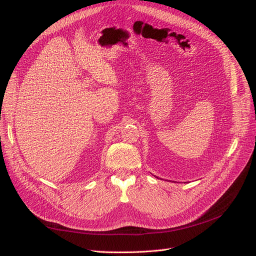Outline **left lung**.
Wrapping results in <instances>:
<instances>
[{
    "mask_svg": "<svg viewBox=\"0 0 256 256\" xmlns=\"http://www.w3.org/2000/svg\"><path fill=\"white\" fill-rule=\"evenodd\" d=\"M157 178H158V177H157Z\"/></svg>",
    "mask_w": 256,
    "mask_h": 256,
    "instance_id": "obj_1",
    "label": "left lung"
}]
</instances>
